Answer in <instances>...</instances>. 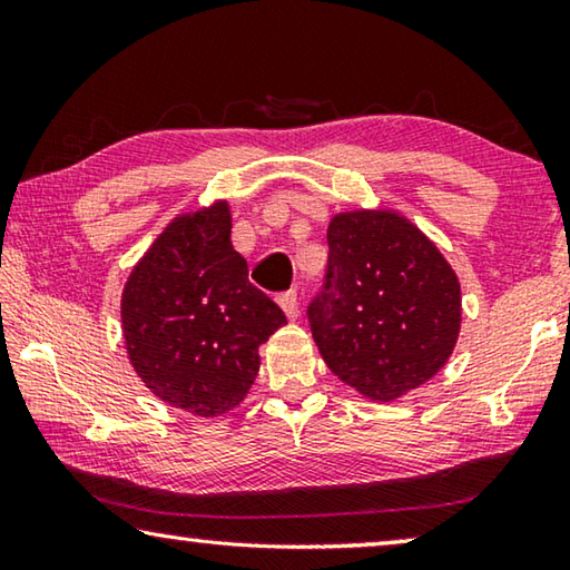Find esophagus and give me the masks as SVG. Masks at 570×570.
<instances>
[{"mask_svg": "<svg viewBox=\"0 0 570 570\" xmlns=\"http://www.w3.org/2000/svg\"><path fill=\"white\" fill-rule=\"evenodd\" d=\"M278 304H282L284 314L288 316V320H296V316H298V296H296L294 288H292V292L278 294Z\"/></svg>", "mask_w": 570, "mask_h": 570, "instance_id": "34e87169", "label": "esophagus"}]
</instances>
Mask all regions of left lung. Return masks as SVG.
Instances as JSON below:
<instances>
[{"label": "left lung", "instance_id": "obj_1", "mask_svg": "<svg viewBox=\"0 0 570 570\" xmlns=\"http://www.w3.org/2000/svg\"><path fill=\"white\" fill-rule=\"evenodd\" d=\"M326 268L306 306L324 362L364 397L394 400L445 366L460 332V284L407 220L336 216Z\"/></svg>", "mask_w": 570, "mask_h": 570}]
</instances>
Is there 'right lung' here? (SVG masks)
<instances>
[{"instance_id": "1", "label": "right lung", "mask_w": 570, "mask_h": 570, "mask_svg": "<svg viewBox=\"0 0 570 570\" xmlns=\"http://www.w3.org/2000/svg\"><path fill=\"white\" fill-rule=\"evenodd\" d=\"M284 324L282 308L248 282L226 204L173 220L122 292V332L138 377L163 402L200 417L246 397L258 344Z\"/></svg>"}]
</instances>
